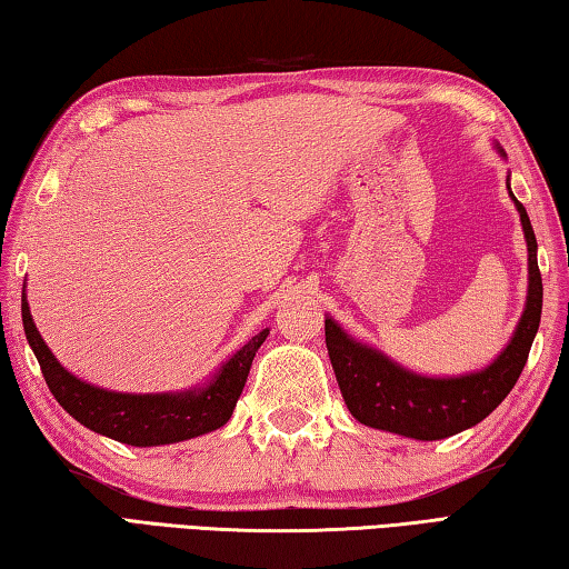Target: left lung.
<instances>
[{
    "mask_svg": "<svg viewBox=\"0 0 569 569\" xmlns=\"http://www.w3.org/2000/svg\"><path fill=\"white\" fill-rule=\"evenodd\" d=\"M498 149L505 159V151ZM508 193L520 213L528 241V298L508 346L490 366L465 376H422L400 366L383 350L348 336L338 320L326 316V346L338 388L358 422L412 440H442L478 426L508 398L518 383L542 313V276L537 268V241L525 206Z\"/></svg>",
    "mask_w": 569,
    "mask_h": 569,
    "instance_id": "8db88e82",
    "label": "left lung"
}]
</instances>
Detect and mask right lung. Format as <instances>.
I'll list each match as a JSON object with an SVG mask.
<instances>
[{
	"instance_id": "right-lung-1",
	"label": "right lung",
	"mask_w": 569,
	"mask_h": 569,
	"mask_svg": "<svg viewBox=\"0 0 569 569\" xmlns=\"http://www.w3.org/2000/svg\"><path fill=\"white\" fill-rule=\"evenodd\" d=\"M22 323L41 373L59 406L84 428L133 448L171 446V442L199 438L226 426L249 378L253 356L271 330L263 328L261 333H256L229 360H223L221 368L201 386L171 392H117L91 386L59 363L44 338L39 336L24 291Z\"/></svg>"
}]
</instances>
